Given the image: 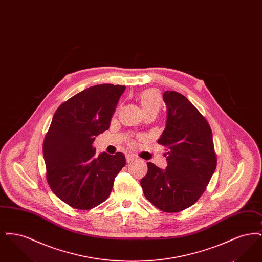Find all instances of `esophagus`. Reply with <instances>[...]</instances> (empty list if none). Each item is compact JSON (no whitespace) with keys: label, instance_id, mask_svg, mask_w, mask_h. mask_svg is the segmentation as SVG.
Returning <instances> with one entry per match:
<instances>
[{"label":"esophagus","instance_id":"esophagus-1","mask_svg":"<svg viewBox=\"0 0 262 262\" xmlns=\"http://www.w3.org/2000/svg\"><path fill=\"white\" fill-rule=\"evenodd\" d=\"M125 158H126V161H127V162H130V161H133V160L135 159V157H134L133 155H130V154H127Z\"/></svg>","mask_w":262,"mask_h":262}]
</instances>
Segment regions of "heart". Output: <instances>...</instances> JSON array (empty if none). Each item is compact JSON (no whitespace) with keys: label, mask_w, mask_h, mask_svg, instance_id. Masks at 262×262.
I'll return each mask as SVG.
<instances>
[{"label":"heart","mask_w":262,"mask_h":262,"mask_svg":"<svg viewBox=\"0 0 262 262\" xmlns=\"http://www.w3.org/2000/svg\"><path fill=\"white\" fill-rule=\"evenodd\" d=\"M143 101H144L145 107H146L149 111L154 112V111L156 110V108H157V104H158V101H157L156 97H155V95H154L153 93H148V94H146V95L144 96V98H143Z\"/></svg>","instance_id":"1"}]
</instances>
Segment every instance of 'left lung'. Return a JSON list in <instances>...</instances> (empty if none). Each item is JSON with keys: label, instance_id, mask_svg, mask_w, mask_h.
<instances>
[{"label": "left lung", "instance_id": "1", "mask_svg": "<svg viewBox=\"0 0 262 262\" xmlns=\"http://www.w3.org/2000/svg\"><path fill=\"white\" fill-rule=\"evenodd\" d=\"M167 122L158 143L166 147L165 170L147 163L140 180L145 198L158 209L180 212L194 204L210 182L217 166L210 125L187 97L165 91Z\"/></svg>", "mask_w": 262, "mask_h": 262}]
</instances>
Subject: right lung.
<instances>
[{
	"label": "right lung",
	"mask_w": 262,
	"mask_h": 262,
	"mask_svg": "<svg viewBox=\"0 0 262 262\" xmlns=\"http://www.w3.org/2000/svg\"><path fill=\"white\" fill-rule=\"evenodd\" d=\"M125 85L98 84L64 101L43 141L46 178L53 192L75 209L88 210L108 199L125 155L97 154L95 137L107 130Z\"/></svg>",
	"instance_id": "right-lung-1"
}]
</instances>
